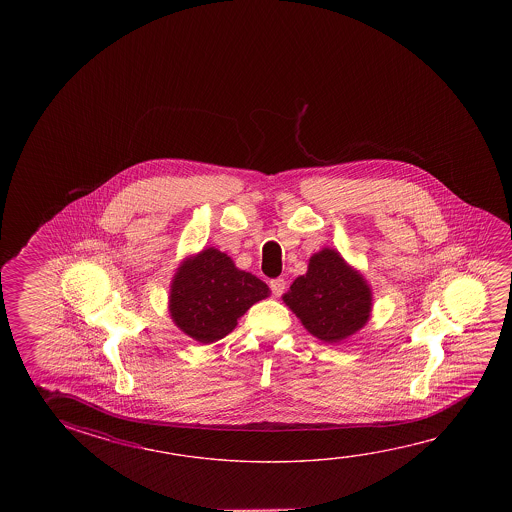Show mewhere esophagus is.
<instances>
[{"label":"esophagus","mask_w":512,"mask_h":512,"mask_svg":"<svg viewBox=\"0 0 512 512\" xmlns=\"http://www.w3.org/2000/svg\"><path fill=\"white\" fill-rule=\"evenodd\" d=\"M269 289H271V293L275 294V296H280V294L284 293L285 289L284 278H273L269 282Z\"/></svg>","instance_id":"1"}]
</instances>
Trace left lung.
<instances>
[{"label":"left lung","instance_id":"8db88e82","mask_svg":"<svg viewBox=\"0 0 512 512\" xmlns=\"http://www.w3.org/2000/svg\"><path fill=\"white\" fill-rule=\"evenodd\" d=\"M303 327L325 343H339L361 330L371 312V291L334 250L310 257L309 269L284 294Z\"/></svg>","mask_w":512,"mask_h":512}]
</instances>
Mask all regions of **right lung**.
I'll return each instance as SVG.
<instances>
[{"label":"right lung","instance_id":"right-lung-1","mask_svg":"<svg viewBox=\"0 0 512 512\" xmlns=\"http://www.w3.org/2000/svg\"><path fill=\"white\" fill-rule=\"evenodd\" d=\"M269 296L262 280L234 266L225 253L203 250L178 268L169 310L176 327L200 343H214L230 334L253 303Z\"/></svg>","mask_w":512,"mask_h":512}]
</instances>
